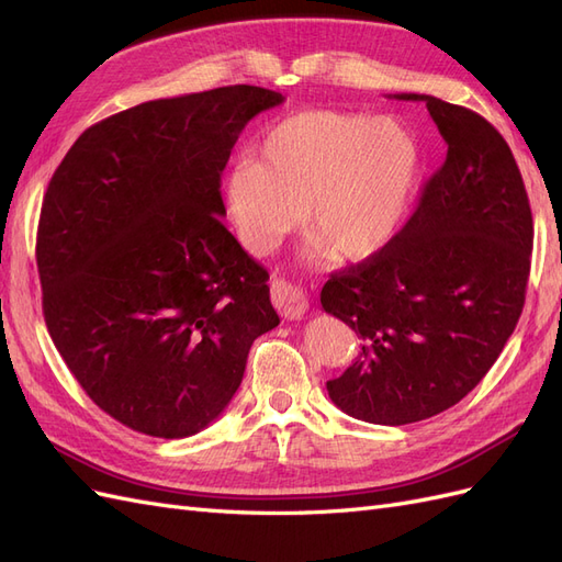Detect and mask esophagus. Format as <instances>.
<instances>
[{
    "label": "esophagus",
    "mask_w": 562,
    "mask_h": 562,
    "mask_svg": "<svg viewBox=\"0 0 562 562\" xmlns=\"http://www.w3.org/2000/svg\"><path fill=\"white\" fill-rule=\"evenodd\" d=\"M271 302H274V307L283 318H291V321L300 318L310 307L307 295H304L297 285L285 283V281L271 283Z\"/></svg>",
    "instance_id": "obj_1"
}]
</instances>
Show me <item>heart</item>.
Returning a JSON list of instances; mask_svg holds the SVG:
<instances>
[{"label":"heart","mask_w":562,"mask_h":562,"mask_svg":"<svg viewBox=\"0 0 562 562\" xmlns=\"http://www.w3.org/2000/svg\"><path fill=\"white\" fill-rule=\"evenodd\" d=\"M225 178L236 239L252 255L274 250L300 223L312 260L356 262L382 250L411 203L419 145L394 119L307 110L285 116Z\"/></svg>","instance_id":"b5f03b06"}]
</instances>
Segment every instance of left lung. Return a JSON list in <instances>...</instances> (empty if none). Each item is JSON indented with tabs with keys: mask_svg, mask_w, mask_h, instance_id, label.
<instances>
[{
	"mask_svg": "<svg viewBox=\"0 0 562 562\" xmlns=\"http://www.w3.org/2000/svg\"><path fill=\"white\" fill-rule=\"evenodd\" d=\"M448 143L403 229L321 291L328 314L363 339L330 380L339 411L413 424L462 401L497 361L525 304L532 211L502 133L462 105L419 93Z\"/></svg>",
	"mask_w": 562,
	"mask_h": 562,
	"instance_id": "8db88e82",
	"label": "left lung"
}]
</instances>
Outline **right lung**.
<instances>
[{
  "instance_id": "right-lung-1",
  "label": "right lung",
  "mask_w": 562,
  "mask_h": 562,
  "mask_svg": "<svg viewBox=\"0 0 562 562\" xmlns=\"http://www.w3.org/2000/svg\"><path fill=\"white\" fill-rule=\"evenodd\" d=\"M248 83L149 100L83 131L44 194L42 310L87 396L124 427L194 436L279 326L269 274L220 223V176L255 114Z\"/></svg>"
}]
</instances>
